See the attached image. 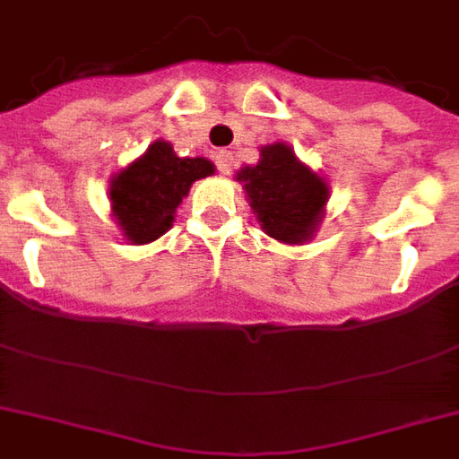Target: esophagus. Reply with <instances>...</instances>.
<instances>
[{
  "instance_id": "34e87169",
  "label": "esophagus",
  "mask_w": 459,
  "mask_h": 459,
  "mask_svg": "<svg viewBox=\"0 0 459 459\" xmlns=\"http://www.w3.org/2000/svg\"><path fill=\"white\" fill-rule=\"evenodd\" d=\"M216 166H219V171L223 176H229L230 169H233V154L229 150H221V152H216Z\"/></svg>"
}]
</instances>
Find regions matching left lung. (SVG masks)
Here are the masks:
<instances>
[{
    "label": "left lung",
    "mask_w": 459,
    "mask_h": 459,
    "mask_svg": "<svg viewBox=\"0 0 459 459\" xmlns=\"http://www.w3.org/2000/svg\"><path fill=\"white\" fill-rule=\"evenodd\" d=\"M266 236L286 245H305L319 230L331 197L328 180L307 166L288 143L259 147L257 164L236 173Z\"/></svg>",
    "instance_id": "obj_1"
}]
</instances>
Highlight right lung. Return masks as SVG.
Here are the masks:
<instances>
[{"mask_svg": "<svg viewBox=\"0 0 459 459\" xmlns=\"http://www.w3.org/2000/svg\"><path fill=\"white\" fill-rule=\"evenodd\" d=\"M204 157H178L171 143L154 140L145 152L109 178L111 216L131 245H147L173 226L176 209L195 180L214 176Z\"/></svg>", "mask_w": 459, "mask_h": 459, "instance_id": "add662e5", "label": "right lung"}]
</instances>
